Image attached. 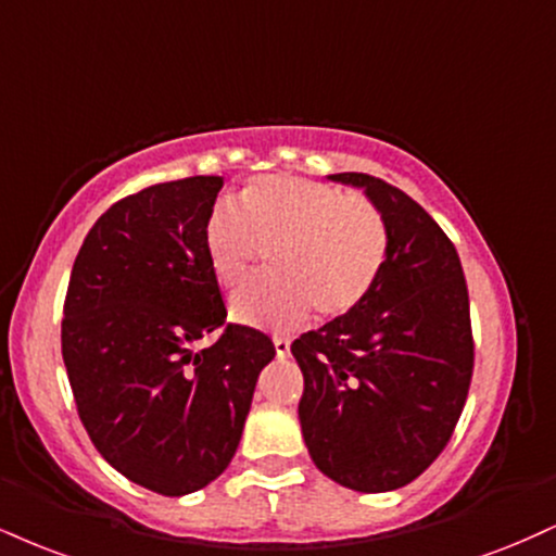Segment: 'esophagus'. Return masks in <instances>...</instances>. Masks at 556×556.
I'll use <instances>...</instances> for the list:
<instances>
[{"label": "esophagus", "instance_id": "1", "mask_svg": "<svg viewBox=\"0 0 556 556\" xmlns=\"http://www.w3.org/2000/svg\"><path fill=\"white\" fill-rule=\"evenodd\" d=\"M274 352H277V359H287L290 357V342L282 337H277L274 339Z\"/></svg>", "mask_w": 556, "mask_h": 556}]
</instances>
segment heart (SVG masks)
I'll list each match as a JSON object with an SVG mask.
<instances>
[{
	"instance_id": "b5f03b06",
	"label": "heart",
	"mask_w": 556,
	"mask_h": 556,
	"mask_svg": "<svg viewBox=\"0 0 556 556\" xmlns=\"http://www.w3.org/2000/svg\"><path fill=\"white\" fill-rule=\"evenodd\" d=\"M212 277L238 285L258 249H274V277L240 287L230 318L258 329H300L313 311L324 318L352 313L376 287L388 256L378 206L357 193L298 176L253 178L240 210L214 204L202 227Z\"/></svg>"
}]
</instances>
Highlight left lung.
Listing matches in <instances>:
<instances>
[{"label": "left lung", "instance_id": "left-lung-1", "mask_svg": "<svg viewBox=\"0 0 556 556\" xmlns=\"http://www.w3.org/2000/svg\"><path fill=\"white\" fill-rule=\"evenodd\" d=\"M383 214L388 256L363 303L292 342L303 370L298 417L313 464L354 492L409 484L451 440L473 370L460 258L396 186L333 173Z\"/></svg>", "mask_w": 556, "mask_h": 556}]
</instances>
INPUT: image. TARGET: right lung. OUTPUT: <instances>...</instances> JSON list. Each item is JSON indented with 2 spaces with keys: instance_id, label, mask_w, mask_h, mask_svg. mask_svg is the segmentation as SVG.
I'll use <instances>...</instances> for the list:
<instances>
[{
  "instance_id": "right-lung-1",
  "label": "right lung",
  "mask_w": 556,
  "mask_h": 556,
  "mask_svg": "<svg viewBox=\"0 0 556 556\" xmlns=\"http://www.w3.org/2000/svg\"><path fill=\"white\" fill-rule=\"evenodd\" d=\"M223 178L193 176L122 199L72 266L62 354L92 445L165 497L202 490L236 456L269 337L225 326L202 227Z\"/></svg>"
}]
</instances>
